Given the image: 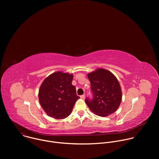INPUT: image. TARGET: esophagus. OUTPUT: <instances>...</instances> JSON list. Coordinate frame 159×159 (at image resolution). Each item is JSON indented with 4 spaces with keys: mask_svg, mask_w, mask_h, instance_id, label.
Returning <instances> with one entry per match:
<instances>
[{
    "mask_svg": "<svg viewBox=\"0 0 159 159\" xmlns=\"http://www.w3.org/2000/svg\"><path fill=\"white\" fill-rule=\"evenodd\" d=\"M85 94H83V95L80 96V98H81V99H85Z\"/></svg>",
    "mask_w": 159,
    "mask_h": 159,
    "instance_id": "34e87169",
    "label": "esophagus"
}]
</instances>
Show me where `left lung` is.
<instances>
[{
  "label": "left lung",
  "instance_id": "left-lung-1",
  "mask_svg": "<svg viewBox=\"0 0 159 159\" xmlns=\"http://www.w3.org/2000/svg\"><path fill=\"white\" fill-rule=\"evenodd\" d=\"M93 99L87 98L85 103L95 115L104 117L115 112L122 99L121 86L115 75L104 69L87 74Z\"/></svg>",
  "mask_w": 159,
  "mask_h": 159
}]
</instances>
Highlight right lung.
I'll return each mask as SVG.
<instances>
[{
    "instance_id": "obj_1",
    "label": "right lung",
    "mask_w": 159,
    "mask_h": 159,
    "mask_svg": "<svg viewBox=\"0 0 159 159\" xmlns=\"http://www.w3.org/2000/svg\"><path fill=\"white\" fill-rule=\"evenodd\" d=\"M73 74L58 71L48 76L42 82L38 93L41 106L47 114L55 119L69 116L75 102L80 98L72 84Z\"/></svg>"
}]
</instances>
